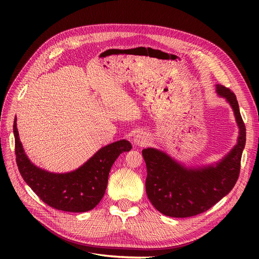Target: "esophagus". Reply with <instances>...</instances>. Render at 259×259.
Here are the masks:
<instances>
[{
    "label": "esophagus",
    "mask_w": 259,
    "mask_h": 259,
    "mask_svg": "<svg viewBox=\"0 0 259 259\" xmlns=\"http://www.w3.org/2000/svg\"><path fill=\"white\" fill-rule=\"evenodd\" d=\"M149 139L148 135L145 132H139L133 137L132 139V143L134 146H140V147H144L148 144Z\"/></svg>",
    "instance_id": "esophagus-1"
}]
</instances>
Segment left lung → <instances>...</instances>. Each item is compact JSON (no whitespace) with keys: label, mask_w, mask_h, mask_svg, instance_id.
Returning <instances> with one entry per match:
<instances>
[{"label":"left lung","mask_w":259,"mask_h":259,"mask_svg":"<svg viewBox=\"0 0 259 259\" xmlns=\"http://www.w3.org/2000/svg\"><path fill=\"white\" fill-rule=\"evenodd\" d=\"M216 92L232 108L238 126L237 143L222 159L206 166L186 167L158 149L142 151L147 167V196L166 216L190 217L205 212L225 197L237 182L246 127L235 94L222 85H216Z\"/></svg>","instance_id":"1"}]
</instances>
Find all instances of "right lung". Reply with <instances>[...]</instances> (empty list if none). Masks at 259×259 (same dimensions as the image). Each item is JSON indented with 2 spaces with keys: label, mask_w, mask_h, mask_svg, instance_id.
Segmentation results:
<instances>
[{
  "label": "right lung",
  "mask_w": 259,
  "mask_h": 259,
  "mask_svg": "<svg viewBox=\"0 0 259 259\" xmlns=\"http://www.w3.org/2000/svg\"><path fill=\"white\" fill-rule=\"evenodd\" d=\"M17 165L23 180L48 206L66 212H87L103 198L108 176L120 153L131 150V144L121 140L102 147L77 169L54 173L35 166L26 155L19 138L17 117L13 121Z\"/></svg>",
  "instance_id": "1"
}]
</instances>
